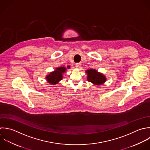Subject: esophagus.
Instances as JSON below:
<instances>
[{
	"mask_svg": "<svg viewBox=\"0 0 150 150\" xmlns=\"http://www.w3.org/2000/svg\"><path fill=\"white\" fill-rule=\"evenodd\" d=\"M81 63H76L75 64V67L78 68H79L81 67Z\"/></svg>",
	"mask_w": 150,
	"mask_h": 150,
	"instance_id": "34e87169",
	"label": "esophagus"
}]
</instances>
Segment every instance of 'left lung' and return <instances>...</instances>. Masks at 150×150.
<instances>
[{
	"label": "left lung",
	"mask_w": 150,
	"mask_h": 150,
	"mask_svg": "<svg viewBox=\"0 0 150 150\" xmlns=\"http://www.w3.org/2000/svg\"><path fill=\"white\" fill-rule=\"evenodd\" d=\"M88 74L87 79L96 85H100L104 83L106 81V78L102 74L98 72L96 69H90L86 71Z\"/></svg>",
	"instance_id": "8db88e82"
}]
</instances>
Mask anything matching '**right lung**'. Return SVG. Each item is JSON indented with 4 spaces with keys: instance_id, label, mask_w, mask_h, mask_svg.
<instances>
[{
    "instance_id": "obj_1",
    "label": "right lung",
    "mask_w": 150,
    "mask_h": 150,
    "mask_svg": "<svg viewBox=\"0 0 150 150\" xmlns=\"http://www.w3.org/2000/svg\"><path fill=\"white\" fill-rule=\"evenodd\" d=\"M68 68H70V66H68ZM67 68L65 67H58L55 69L54 72H50L47 76L46 79L48 83L51 85L57 84L62 79L64 74Z\"/></svg>"
}]
</instances>
